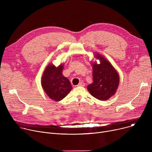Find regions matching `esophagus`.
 Wrapping results in <instances>:
<instances>
[{"label":"esophagus","instance_id":"34e87169","mask_svg":"<svg viewBox=\"0 0 152 152\" xmlns=\"http://www.w3.org/2000/svg\"><path fill=\"white\" fill-rule=\"evenodd\" d=\"M77 86H83V87H84V86H85V83H83V82H81V83H79L78 84Z\"/></svg>","mask_w":152,"mask_h":152}]
</instances>
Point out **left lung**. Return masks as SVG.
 <instances>
[{"label": "left lung", "instance_id": "8db88e82", "mask_svg": "<svg viewBox=\"0 0 152 152\" xmlns=\"http://www.w3.org/2000/svg\"><path fill=\"white\" fill-rule=\"evenodd\" d=\"M96 61L92 63L94 83L87 86V90L93 97L100 100H107L115 94L119 83V76L112 65L100 54L95 55Z\"/></svg>", "mask_w": 152, "mask_h": 152}]
</instances>
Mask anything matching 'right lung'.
I'll return each instance as SVG.
<instances>
[{"mask_svg": "<svg viewBox=\"0 0 152 152\" xmlns=\"http://www.w3.org/2000/svg\"><path fill=\"white\" fill-rule=\"evenodd\" d=\"M63 64L56 67L49 64L44 71L41 85L50 99L60 101L65 98L72 89L69 79L62 75Z\"/></svg>", "mask_w": 152, "mask_h": 152, "instance_id": "add662e5", "label": "right lung"}]
</instances>
